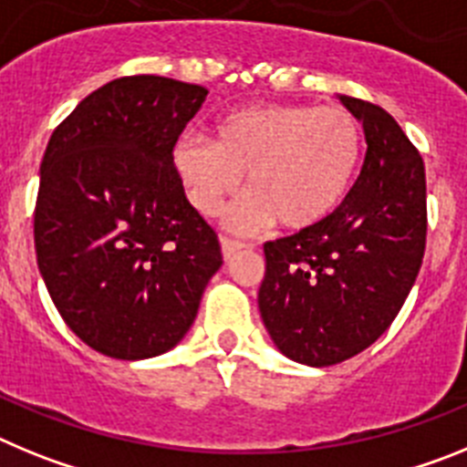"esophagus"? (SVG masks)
Returning a JSON list of instances; mask_svg holds the SVG:
<instances>
[{
    "label": "esophagus",
    "mask_w": 467,
    "mask_h": 467,
    "mask_svg": "<svg viewBox=\"0 0 467 467\" xmlns=\"http://www.w3.org/2000/svg\"><path fill=\"white\" fill-rule=\"evenodd\" d=\"M243 247H245V243L241 241H234V238H226L222 236V254H224V259L229 262V259L236 257V253H241Z\"/></svg>",
    "instance_id": "1"
}]
</instances>
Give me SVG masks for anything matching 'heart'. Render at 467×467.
Returning a JSON list of instances; mask_svg holds the SVG:
<instances>
[{
	"label": "heart",
	"mask_w": 467,
	"mask_h": 467,
	"mask_svg": "<svg viewBox=\"0 0 467 467\" xmlns=\"http://www.w3.org/2000/svg\"><path fill=\"white\" fill-rule=\"evenodd\" d=\"M360 156V123L339 105L243 107L214 123L213 140L184 133L172 147L187 198L205 217L222 213L247 172L253 193L226 220L236 231L323 222L348 193Z\"/></svg>",
	"instance_id": "b5f03b06"
}]
</instances>
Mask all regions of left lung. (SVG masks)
<instances>
[{"label":"left lung","instance_id":"1","mask_svg":"<svg viewBox=\"0 0 467 467\" xmlns=\"http://www.w3.org/2000/svg\"><path fill=\"white\" fill-rule=\"evenodd\" d=\"M362 123L367 154L356 184L323 222L264 243L257 304L290 360L329 367L390 327L426 250V168L386 109L339 95Z\"/></svg>","mask_w":467,"mask_h":467}]
</instances>
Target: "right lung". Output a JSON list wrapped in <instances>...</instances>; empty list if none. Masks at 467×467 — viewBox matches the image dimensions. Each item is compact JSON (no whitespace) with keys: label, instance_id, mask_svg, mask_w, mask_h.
Instances as JSON below:
<instances>
[{"label":"right lung","instance_id":"obj_1","mask_svg":"<svg viewBox=\"0 0 467 467\" xmlns=\"http://www.w3.org/2000/svg\"><path fill=\"white\" fill-rule=\"evenodd\" d=\"M208 90L138 74L84 98L41 159L35 250L47 290L86 346L144 360L182 341L222 266L184 196L172 147Z\"/></svg>","mask_w":467,"mask_h":467}]
</instances>
